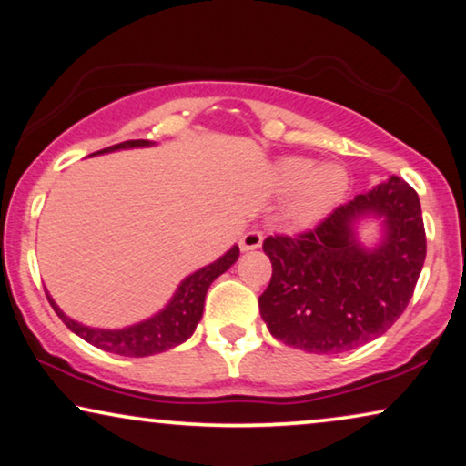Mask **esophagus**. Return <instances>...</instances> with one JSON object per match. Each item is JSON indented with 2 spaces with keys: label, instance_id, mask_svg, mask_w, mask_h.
Here are the masks:
<instances>
[{
  "label": "esophagus",
  "instance_id": "obj_1",
  "mask_svg": "<svg viewBox=\"0 0 466 466\" xmlns=\"http://www.w3.org/2000/svg\"><path fill=\"white\" fill-rule=\"evenodd\" d=\"M261 240H264V234L253 228V230H247L245 234H242L240 248H242V251H253V248L261 247Z\"/></svg>",
  "mask_w": 466,
  "mask_h": 466
}]
</instances>
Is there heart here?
<instances>
[{
	"mask_svg": "<svg viewBox=\"0 0 466 466\" xmlns=\"http://www.w3.org/2000/svg\"><path fill=\"white\" fill-rule=\"evenodd\" d=\"M274 186L280 194H293L291 219L298 224L320 218L342 198L349 186L346 170L338 165L317 167L312 160L289 156L274 168Z\"/></svg>",
	"mask_w": 466,
	"mask_h": 466,
	"instance_id": "obj_1",
	"label": "heart"
}]
</instances>
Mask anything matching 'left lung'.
<instances>
[{
	"label": "left lung",
	"instance_id": "1",
	"mask_svg": "<svg viewBox=\"0 0 466 466\" xmlns=\"http://www.w3.org/2000/svg\"><path fill=\"white\" fill-rule=\"evenodd\" d=\"M385 218L387 236L367 252L351 224ZM272 279L259 312L277 339L306 352L352 350L390 329L414 296L427 258L420 198L399 177L333 208L310 230L264 240Z\"/></svg>",
	"mask_w": 466,
	"mask_h": 466
}]
</instances>
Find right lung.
Returning <instances> with one entry per match:
<instances>
[{
    "label": "right lung",
    "instance_id": "1",
    "mask_svg": "<svg viewBox=\"0 0 466 466\" xmlns=\"http://www.w3.org/2000/svg\"><path fill=\"white\" fill-rule=\"evenodd\" d=\"M143 146H149V141L146 139L122 141L117 143V146L105 147L101 152H95V154L114 152V149H127V147H143ZM238 253H240L238 247H232L230 251H228L221 259L215 261V264L194 272L192 277H187L179 285L175 298L170 299V304L165 308V310L156 314L154 319L143 320L139 325L127 327V329L105 331V329H93V327L76 323V320L65 317V314L58 310V306L52 301L48 293H46V296H48V301L52 304V308H55L58 319H61L63 323L76 333V336L86 339L88 344H93L105 352H114V355H122V357H149V355H156V352H165L168 349H173V346L186 342V339L192 336L196 325H198V320L202 317V308H205V296H207L208 285H211L219 274H224L236 259H238Z\"/></svg>",
    "mask_w": 466,
    "mask_h": 466
}]
</instances>
